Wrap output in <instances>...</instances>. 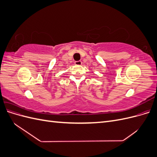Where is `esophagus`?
<instances>
[{
  "mask_svg": "<svg viewBox=\"0 0 157 157\" xmlns=\"http://www.w3.org/2000/svg\"><path fill=\"white\" fill-rule=\"evenodd\" d=\"M75 64L76 65H81L82 61H75Z\"/></svg>",
  "mask_w": 157,
  "mask_h": 157,
  "instance_id": "1",
  "label": "esophagus"
}]
</instances>
